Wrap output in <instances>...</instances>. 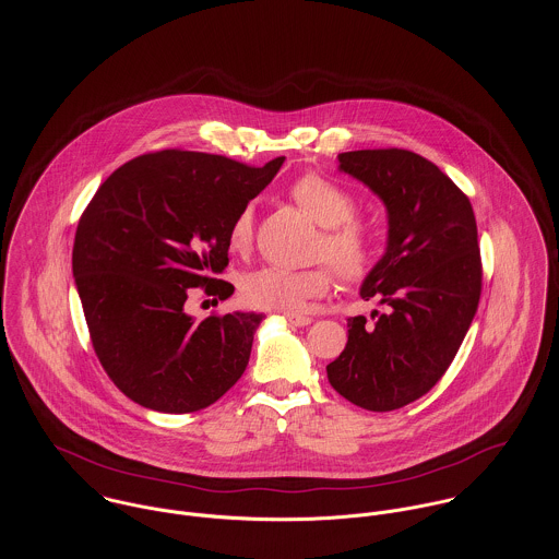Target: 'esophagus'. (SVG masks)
Returning <instances> with one entry per match:
<instances>
[{"instance_id":"34e87169","label":"esophagus","mask_w":559,"mask_h":559,"mask_svg":"<svg viewBox=\"0 0 559 559\" xmlns=\"http://www.w3.org/2000/svg\"><path fill=\"white\" fill-rule=\"evenodd\" d=\"M286 320L295 326H308L312 324V317H306V314H286Z\"/></svg>"}]
</instances>
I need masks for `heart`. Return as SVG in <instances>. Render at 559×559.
I'll use <instances>...</instances> for the list:
<instances>
[{"mask_svg":"<svg viewBox=\"0 0 559 559\" xmlns=\"http://www.w3.org/2000/svg\"><path fill=\"white\" fill-rule=\"evenodd\" d=\"M293 200L324 228L319 255H324L335 271L355 282L368 275L377 260L374 233L355 219L357 202L340 185L308 174L290 189ZM253 239V206H242L230 224L228 242L233 249L245 251ZM331 288V271L326 266L288 269L260 266L240 280L245 304L260 310L301 312L306 304Z\"/></svg>","mask_w":559,"mask_h":559,"instance_id":"b5f03b06","label":"heart"}]
</instances>
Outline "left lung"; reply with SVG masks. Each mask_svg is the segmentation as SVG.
Here are the masks:
<instances>
[{"label":"left lung","instance_id":"obj_1","mask_svg":"<svg viewBox=\"0 0 559 559\" xmlns=\"http://www.w3.org/2000/svg\"><path fill=\"white\" fill-rule=\"evenodd\" d=\"M337 169L388 211V242L361 299L388 306L348 319V342L326 366L331 388L368 411H394L430 392L459 353L481 290L478 228L469 198L411 151H353Z\"/></svg>","mask_w":559,"mask_h":559}]
</instances>
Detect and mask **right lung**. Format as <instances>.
<instances>
[{
	"instance_id": "add662e5",
	"label": "right lung",
	"mask_w": 559,
	"mask_h": 559,
	"mask_svg": "<svg viewBox=\"0 0 559 559\" xmlns=\"http://www.w3.org/2000/svg\"><path fill=\"white\" fill-rule=\"evenodd\" d=\"M284 157L247 167L219 155L160 151L118 167L81 215L73 245L92 346L116 388L160 413L222 399L247 368L262 314L195 322L191 288L228 299V230Z\"/></svg>"
}]
</instances>
